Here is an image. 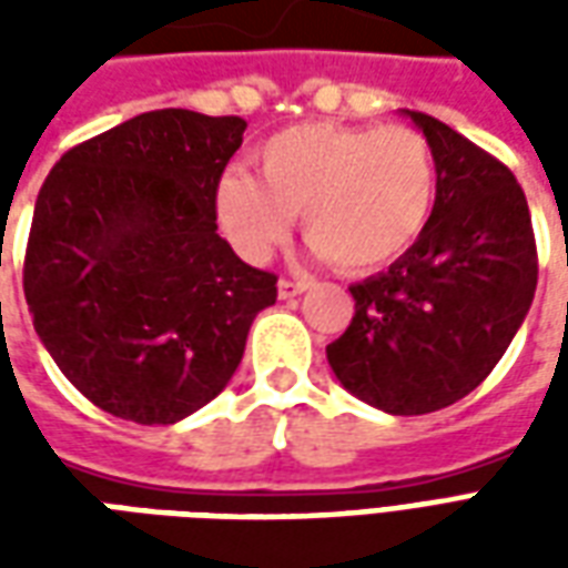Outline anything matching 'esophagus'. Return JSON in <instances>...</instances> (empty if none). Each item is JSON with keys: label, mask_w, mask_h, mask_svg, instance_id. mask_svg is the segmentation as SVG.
<instances>
[{"label": "esophagus", "mask_w": 568, "mask_h": 568, "mask_svg": "<svg viewBox=\"0 0 568 568\" xmlns=\"http://www.w3.org/2000/svg\"><path fill=\"white\" fill-rule=\"evenodd\" d=\"M276 292H280L283 301H292V297L307 292V283H297V280H280V283H276Z\"/></svg>", "instance_id": "esophagus-1"}]
</instances>
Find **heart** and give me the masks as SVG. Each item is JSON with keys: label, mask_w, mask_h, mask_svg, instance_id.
Segmentation results:
<instances>
[{"label": "heart", "mask_w": 568, "mask_h": 568, "mask_svg": "<svg viewBox=\"0 0 568 568\" xmlns=\"http://www.w3.org/2000/svg\"><path fill=\"white\" fill-rule=\"evenodd\" d=\"M252 163L255 175L227 170L215 182V219L246 261L271 258L301 212L316 258L374 271L417 243L438 194L432 145L405 124H295L261 142Z\"/></svg>", "instance_id": "b5f03b06"}]
</instances>
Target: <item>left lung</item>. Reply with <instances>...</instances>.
<instances>
[{"label": "left lung", "mask_w": 568, "mask_h": 568, "mask_svg": "<svg viewBox=\"0 0 568 568\" xmlns=\"http://www.w3.org/2000/svg\"><path fill=\"white\" fill-rule=\"evenodd\" d=\"M402 115L435 154V210L389 271L349 285L356 316L325 356L358 402L417 417L487 381L529 313L538 261L511 170L438 118Z\"/></svg>", "instance_id": "left-lung-1"}]
</instances>
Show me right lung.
I'll use <instances>...</instances> for the list:
<instances>
[{
  "mask_svg": "<svg viewBox=\"0 0 568 568\" xmlns=\"http://www.w3.org/2000/svg\"><path fill=\"white\" fill-rule=\"evenodd\" d=\"M243 118L158 109L67 151L44 179L23 261L36 334L112 417L170 426L234 377L276 276L236 258L215 182Z\"/></svg>",
  "mask_w": 568,
  "mask_h": 568,
  "instance_id": "1",
  "label": "right lung"
}]
</instances>
